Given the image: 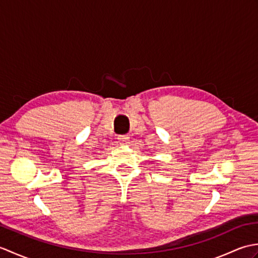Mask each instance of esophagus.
I'll return each mask as SVG.
<instances>
[{
  "instance_id": "esophagus-1",
  "label": "esophagus",
  "mask_w": 258,
  "mask_h": 258,
  "mask_svg": "<svg viewBox=\"0 0 258 258\" xmlns=\"http://www.w3.org/2000/svg\"><path fill=\"white\" fill-rule=\"evenodd\" d=\"M128 139H130V138H128L127 135H120V136H118V138H117L118 143L122 144V145L127 144V143H128Z\"/></svg>"
}]
</instances>
